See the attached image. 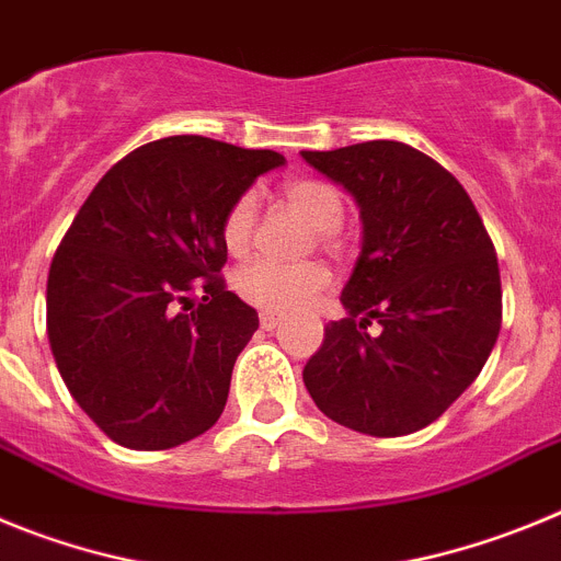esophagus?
Wrapping results in <instances>:
<instances>
[{
    "label": "esophagus",
    "mask_w": 561,
    "mask_h": 561,
    "mask_svg": "<svg viewBox=\"0 0 561 561\" xmlns=\"http://www.w3.org/2000/svg\"><path fill=\"white\" fill-rule=\"evenodd\" d=\"M277 323H280V314H272V311H261V329L272 331Z\"/></svg>",
    "instance_id": "1"
}]
</instances>
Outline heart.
Returning a JSON list of instances; mask_svg holds the SVG:
<instances>
[{"mask_svg": "<svg viewBox=\"0 0 561 561\" xmlns=\"http://www.w3.org/2000/svg\"><path fill=\"white\" fill-rule=\"evenodd\" d=\"M284 196L317 232H336L345 219L342 193L334 185L311 176H297L284 185ZM257 221L255 193H241L221 219V241L227 252L244 255L252 247ZM331 284V275L323 264L306 261V264H277L266 257H255L250 264L232 275L238 297L255 309L272 311V314H289V311L306 309L323 295Z\"/></svg>", "mask_w": 561, "mask_h": 561, "instance_id": "obj_1", "label": "heart"}]
</instances>
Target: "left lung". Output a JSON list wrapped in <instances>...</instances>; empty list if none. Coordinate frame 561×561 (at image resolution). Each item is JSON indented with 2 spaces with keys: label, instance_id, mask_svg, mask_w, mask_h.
<instances>
[{
  "label": "left lung",
  "instance_id": "left-lung-1",
  "mask_svg": "<svg viewBox=\"0 0 561 561\" xmlns=\"http://www.w3.org/2000/svg\"><path fill=\"white\" fill-rule=\"evenodd\" d=\"M354 196L362 252L342 289L348 317L306 362L314 404L342 427L396 438L427 427L492 354L503 320L497 255L469 193L396 140L300 151ZM379 322V335L367 325Z\"/></svg>",
  "mask_w": 561,
  "mask_h": 561
}]
</instances>
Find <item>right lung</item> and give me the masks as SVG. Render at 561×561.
<instances>
[{
  "label": "right lung",
  "instance_id": "right-lung-1",
  "mask_svg": "<svg viewBox=\"0 0 561 561\" xmlns=\"http://www.w3.org/2000/svg\"><path fill=\"white\" fill-rule=\"evenodd\" d=\"M277 151L199 134L134 148L106 171L58 244L47 336L83 413L121 447L171 449L207 433L257 311L219 275L221 219Z\"/></svg>",
  "mask_w": 561,
  "mask_h": 561
}]
</instances>
